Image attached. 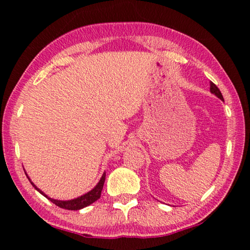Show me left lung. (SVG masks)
<instances>
[{
    "label": "left lung",
    "instance_id": "left-lung-1",
    "mask_svg": "<svg viewBox=\"0 0 250 250\" xmlns=\"http://www.w3.org/2000/svg\"><path fill=\"white\" fill-rule=\"evenodd\" d=\"M209 84H210V92H211V94H214L215 96L218 97V98L221 99V100H224V98H223V95H222V92H221V90L218 89L216 84H215L214 83H211V82L209 83Z\"/></svg>",
    "mask_w": 250,
    "mask_h": 250
}]
</instances>
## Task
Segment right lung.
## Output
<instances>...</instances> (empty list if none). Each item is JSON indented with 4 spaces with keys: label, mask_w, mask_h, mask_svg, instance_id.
I'll return each mask as SVG.
<instances>
[{
    "label": "right lung",
    "mask_w": 250,
    "mask_h": 250,
    "mask_svg": "<svg viewBox=\"0 0 250 250\" xmlns=\"http://www.w3.org/2000/svg\"><path fill=\"white\" fill-rule=\"evenodd\" d=\"M26 174V173H25ZM27 176V174H26ZM27 179L29 180V177L27 176ZM104 180H105V173H104L103 176H101L100 181L98 182V184H97L94 188L91 189L86 194H83V195L79 196L77 198H74V200H69V201H58V200H54V198H50L44 192H42L39 188H36V185L31 182L32 185L35 188V189H37L42 195H44L46 198H48V200L54 203L55 205H57L58 207H61V208H65V209H69V210H78V209H82L83 207H86L88 205L92 204V203L96 202L98 198H100L101 195V191H103V188H104Z\"/></svg>",
    "instance_id": "1"
}]
</instances>
